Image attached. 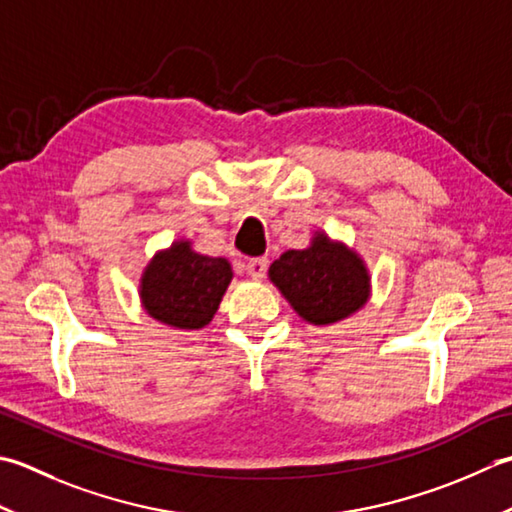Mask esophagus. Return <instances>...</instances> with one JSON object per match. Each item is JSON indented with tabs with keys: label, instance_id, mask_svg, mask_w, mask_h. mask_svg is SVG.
Here are the masks:
<instances>
[{
	"label": "esophagus",
	"instance_id": "34e87169",
	"mask_svg": "<svg viewBox=\"0 0 512 512\" xmlns=\"http://www.w3.org/2000/svg\"><path fill=\"white\" fill-rule=\"evenodd\" d=\"M248 275L257 279V282H262V279L266 277V268H268V262L264 257H257V259H250L248 262Z\"/></svg>",
	"mask_w": 512,
	"mask_h": 512
}]
</instances>
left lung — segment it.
<instances>
[{"label": "left lung", "instance_id": "left-lung-1", "mask_svg": "<svg viewBox=\"0 0 512 512\" xmlns=\"http://www.w3.org/2000/svg\"><path fill=\"white\" fill-rule=\"evenodd\" d=\"M268 279L290 308L313 326H333L362 310L370 293L364 257L342 239L315 230L302 250H286L268 268Z\"/></svg>", "mask_w": 512, "mask_h": 512}]
</instances>
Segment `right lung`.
<instances>
[{"mask_svg":"<svg viewBox=\"0 0 512 512\" xmlns=\"http://www.w3.org/2000/svg\"><path fill=\"white\" fill-rule=\"evenodd\" d=\"M233 266L226 257L197 253L193 239L179 237L157 250L139 277V302L148 317L168 328L199 330L213 322Z\"/></svg>","mask_w":512,"mask_h":512,"instance_id":"right-lung-1","label":"right lung"}]
</instances>
